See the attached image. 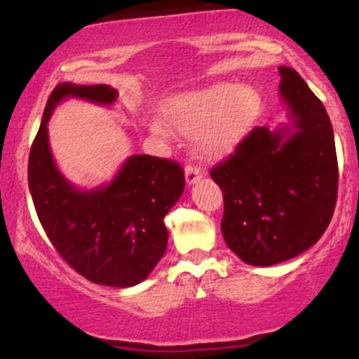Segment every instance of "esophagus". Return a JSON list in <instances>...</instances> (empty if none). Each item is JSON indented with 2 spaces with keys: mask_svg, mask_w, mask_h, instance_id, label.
I'll return each instance as SVG.
<instances>
[{
  "mask_svg": "<svg viewBox=\"0 0 359 359\" xmlns=\"http://www.w3.org/2000/svg\"><path fill=\"white\" fill-rule=\"evenodd\" d=\"M201 177H203V170H201V167L192 165V163H189V165L185 167V180H187L189 185L199 182Z\"/></svg>",
  "mask_w": 359,
  "mask_h": 359,
  "instance_id": "1",
  "label": "esophagus"
}]
</instances>
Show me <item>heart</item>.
Listing matches in <instances>:
<instances>
[{
    "instance_id": "heart-1",
    "label": "heart",
    "mask_w": 359,
    "mask_h": 359,
    "mask_svg": "<svg viewBox=\"0 0 359 359\" xmlns=\"http://www.w3.org/2000/svg\"><path fill=\"white\" fill-rule=\"evenodd\" d=\"M258 108L259 96L253 88L221 81L172 97L165 116L177 133L185 137L198 133L196 145L201 155L217 156L236 145ZM154 131L168 133L160 121L154 123Z\"/></svg>"
}]
</instances>
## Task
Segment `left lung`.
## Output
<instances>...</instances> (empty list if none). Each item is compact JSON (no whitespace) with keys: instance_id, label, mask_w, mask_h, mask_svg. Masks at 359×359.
<instances>
[{"instance_id":"obj_1","label":"left lung","mask_w":359,"mask_h":359,"mask_svg":"<svg viewBox=\"0 0 359 359\" xmlns=\"http://www.w3.org/2000/svg\"><path fill=\"white\" fill-rule=\"evenodd\" d=\"M278 74L292 128L257 126L211 168L224 197L226 245L257 266L277 265L316 245L337 199L331 119L299 72L278 67Z\"/></svg>"}]
</instances>
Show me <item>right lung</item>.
I'll return each mask as SVG.
<instances>
[{
  "mask_svg": "<svg viewBox=\"0 0 359 359\" xmlns=\"http://www.w3.org/2000/svg\"><path fill=\"white\" fill-rule=\"evenodd\" d=\"M69 96L111 104L118 93L104 84L71 82L52 90L28 156L36 216L57 253L82 277L109 287L137 285L165 253L163 217L182 196L184 168L174 160L133 155L111 184L76 189L55 167L47 133L53 109Z\"/></svg>",
  "mask_w": 359,
  "mask_h": 359,
  "instance_id": "1",
  "label": "right lung"
}]
</instances>
